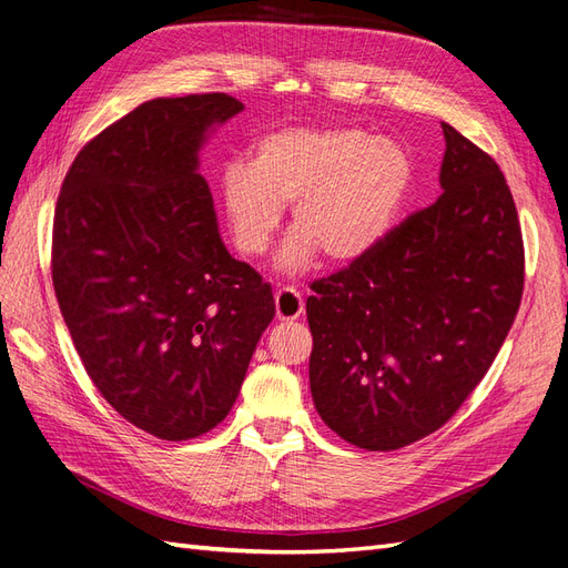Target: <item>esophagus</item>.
<instances>
[{
    "mask_svg": "<svg viewBox=\"0 0 568 568\" xmlns=\"http://www.w3.org/2000/svg\"><path fill=\"white\" fill-rule=\"evenodd\" d=\"M304 312V300L300 295V290L295 287H283L275 293V316L278 322H295Z\"/></svg>",
    "mask_w": 568,
    "mask_h": 568,
    "instance_id": "34e87169",
    "label": "esophagus"
}]
</instances>
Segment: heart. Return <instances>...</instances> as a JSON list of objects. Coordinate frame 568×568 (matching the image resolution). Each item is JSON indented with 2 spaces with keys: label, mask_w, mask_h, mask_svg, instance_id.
<instances>
[{
  "label": "heart",
  "mask_w": 568,
  "mask_h": 568,
  "mask_svg": "<svg viewBox=\"0 0 568 568\" xmlns=\"http://www.w3.org/2000/svg\"><path fill=\"white\" fill-rule=\"evenodd\" d=\"M413 184L403 143L357 126H287L258 136L250 163H227L221 209L242 256L264 254L293 203V232L275 268L307 271L318 252L331 264H353L379 244Z\"/></svg>",
  "instance_id": "b5f03b06"
}]
</instances>
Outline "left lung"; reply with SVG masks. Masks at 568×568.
<instances>
[{
  "mask_svg": "<svg viewBox=\"0 0 568 568\" xmlns=\"http://www.w3.org/2000/svg\"><path fill=\"white\" fill-rule=\"evenodd\" d=\"M444 194L316 281L312 398L347 444L396 450L446 425L491 367L523 297V235L499 165L442 124Z\"/></svg>",
  "mask_w": 568,
  "mask_h": 568,
  "instance_id": "8db88e82",
  "label": "left lung"
}]
</instances>
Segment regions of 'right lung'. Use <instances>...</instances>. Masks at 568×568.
I'll return each instance as SVG.
<instances>
[{"label": "right lung", "instance_id": "add662e5", "mask_svg": "<svg viewBox=\"0 0 568 568\" xmlns=\"http://www.w3.org/2000/svg\"><path fill=\"white\" fill-rule=\"evenodd\" d=\"M244 105L155 98L83 145L60 189L52 285L91 382L126 423L184 442L223 423L271 285L217 232L199 151Z\"/></svg>", "mask_w": 568, "mask_h": 568}]
</instances>
